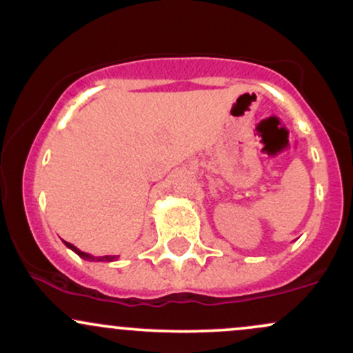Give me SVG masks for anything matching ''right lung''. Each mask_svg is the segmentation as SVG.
I'll use <instances>...</instances> for the list:
<instances>
[{
    "mask_svg": "<svg viewBox=\"0 0 353 353\" xmlns=\"http://www.w3.org/2000/svg\"><path fill=\"white\" fill-rule=\"evenodd\" d=\"M64 244H66L68 249H71L72 252L78 254L81 259H84V261H89V262H112V261H117V257H119V255H91V254L83 252V250H79L78 247L70 244V242H64Z\"/></svg>",
    "mask_w": 353,
    "mask_h": 353,
    "instance_id": "obj_1",
    "label": "right lung"
}]
</instances>
